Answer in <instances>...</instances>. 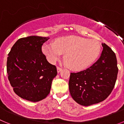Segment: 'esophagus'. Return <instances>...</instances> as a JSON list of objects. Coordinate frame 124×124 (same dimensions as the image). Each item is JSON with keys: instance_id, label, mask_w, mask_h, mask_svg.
<instances>
[{"instance_id": "34e87169", "label": "esophagus", "mask_w": 124, "mask_h": 124, "mask_svg": "<svg viewBox=\"0 0 124 124\" xmlns=\"http://www.w3.org/2000/svg\"><path fill=\"white\" fill-rule=\"evenodd\" d=\"M61 70H62V69H61V68L57 67V72H58V73H60V71H61Z\"/></svg>"}]
</instances>
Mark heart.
<instances>
[{"label":"heart","mask_w":124,"mask_h":124,"mask_svg":"<svg viewBox=\"0 0 124 124\" xmlns=\"http://www.w3.org/2000/svg\"><path fill=\"white\" fill-rule=\"evenodd\" d=\"M42 51L51 63H56L64 54L66 64L73 71H81L91 66L101 51L99 41L76 35L60 37L54 43H46Z\"/></svg>","instance_id":"heart-1"}]
</instances>
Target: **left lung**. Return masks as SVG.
I'll list each match as a JSON object with an SVG mask.
<instances>
[{"mask_svg": "<svg viewBox=\"0 0 124 124\" xmlns=\"http://www.w3.org/2000/svg\"><path fill=\"white\" fill-rule=\"evenodd\" d=\"M101 56L90 68L78 73H71L69 89L79 104L89 106L101 102L110 95L117 77L116 54L110 47L102 43Z\"/></svg>", "mask_w": 124, "mask_h": 124, "instance_id": "left-lung-1", "label": "left lung"}]
</instances>
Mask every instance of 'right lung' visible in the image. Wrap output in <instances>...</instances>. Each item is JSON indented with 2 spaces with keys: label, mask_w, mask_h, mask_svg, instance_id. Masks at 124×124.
Here are the masks:
<instances>
[{
  "label": "right lung",
  "mask_w": 124,
  "mask_h": 124,
  "mask_svg": "<svg viewBox=\"0 0 124 124\" xmlns=\"http://www.w3.org/2000/svg\"><path fill=\"white\" fill-rule=\"evenodd\" d=\"M48 37L30 36L20 38L8 53V78L14 91L22 99L38 102L48 95L56 68L47 61L41 46Z\"/></svg>",
  "instance_id": "obj_1"
}]
</instances>
